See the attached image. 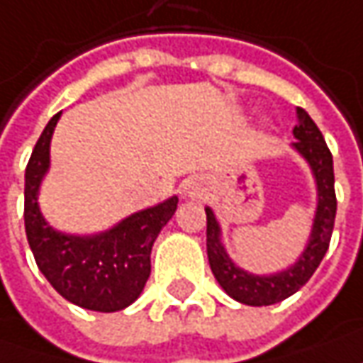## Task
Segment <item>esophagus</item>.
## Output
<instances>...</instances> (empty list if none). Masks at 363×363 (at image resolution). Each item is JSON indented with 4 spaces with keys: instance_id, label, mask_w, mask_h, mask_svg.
I'll use <instances>...</instances> for the list:
<instances>
[{
    "instance_id": "esophagus-1",
    "label": "esophagus",
    "mask_w": 363,
    "mask_h": 363,
    "mask_svg": "<svg viewBox=\"0 0 363 363\" xmlns=\"http://www.w3.org/2000/svg\"><path fill=\"white\" fill-rule=\"evenodd\" d=\"M184 194H186V196H196V194H199V184H196V182H186V184H184Z\"/></svg>"
}]
</instances>
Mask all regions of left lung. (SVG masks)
<instances>
[{"label": "left lung", "instance_id": "left-lung-1", "mask_svg": "<svg viewBox=\"0 0 363 363\" xmlns=\"http://www.w3.org/2000/svg\"><path fill=\"white\" fill-rule=\"evenodd\" d=\"M294 136L295 143L291 144L294 150L309 164L311 174L315 179L318 206H315V217L306 249L291 267L269 275H255L239 267L220 241V225L213 208L211 206L205 208L206 255H208L211 271L220 287L225 289V294L245 306H273L299 291L315 273L330 247L335 208H337L335 191H333V158L323 140V134L319 132L315 122L309 118L303 108H297Z\"/></svg>", "mask_w": 363, "mask_h": 363}]
</instances>
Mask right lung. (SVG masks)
<instances>
[{
    "label": "right lung",
    "mask_w": 363,
    "mask_h": 363,
    "mask_svg": "<svg viewBox=\"0 0 363 363\" xmlns=\"http://www.w3.org/2000/svg\"><path fill=\"white\" fill-rule=\"evenodd\" d=\"M57 112L48 122L26 169V235L35 263L50 285L74 306L112 313L143 294L150 275V251L160 229L172 219L179 196L132 213L112 229L72 235L54 229L40 211V186L50 170V143Z\"/></svg>",
    "instance_id": "right-lung-1"
}]
</instances>
